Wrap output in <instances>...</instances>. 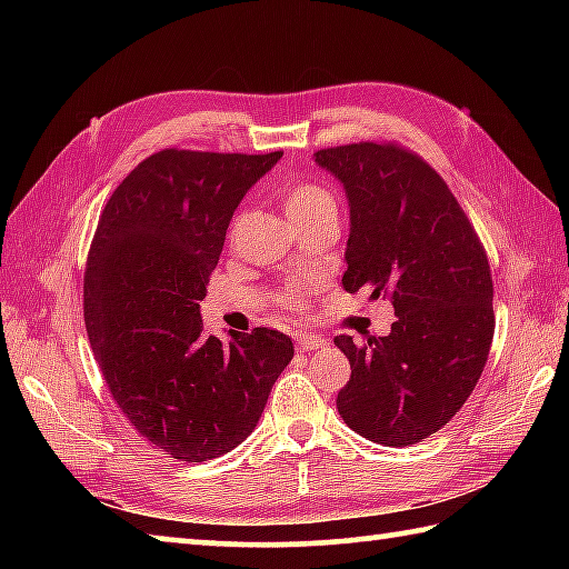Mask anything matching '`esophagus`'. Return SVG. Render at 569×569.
Returning a JSON list of instances; mask_svg holds the SVG:
<instances>
[{"label":"esophagus","instance_id":"esophagus-1","mask_svg":"<svg viewBox=\"0 0 569 569\" xmlns=\"http://www.w3.org/2000/svg\"><path fill=\"white\" fill-rule=\"evenodd\" d=\"M296 345H298L300 352H312V349L328 347V340H325V337H318V335H300Z\"/></svg>","mask_w":569,"mask_h":569}]
</instances>
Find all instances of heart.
I'll list each match as a JSON object with an SVG mask.
<instances>
[{
  "label": "heart",
  "instance_id": "heart-1",
  "mask_svg": "<svg viewBox=\"0 0 569 569\" xmlns=\"http://www.w3.org/2000/svg\"><path fill=\"white\" fill-rule=\"evenodd\" d=\"M281 202L283 210L291 222L300 220H310V217H320L328 212H337V202L332 198V192L328 188H322L318 183H308V180H298V183L286 186L281 192ZM303 300V293H291L288 303L293 308Z\"/></svg>",
  "mask_w": 569,
  "mask_h": 569
}]
</instances>
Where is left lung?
Wrapping results in <instances>:
<instances>
[{"label": "left lung", "instance_id": "left-lung-1", "mask_svg": "<svg viewBox=\"0 0 569 569\" xmlns=\"http://www.w3.org/2000/svg\"><path fill=\"white\" fill-rule=\"evenodd\" d=\"M316 163L349 202L347 293L389 296L386 337L340 335L352 367L337 410L361 438L386 447L438 432L485 371L493 340V286L475 227L432 168L398 147L349 143Z\"/></svg>", "mask_w": 569, "mask_h": 569}]
</instances>
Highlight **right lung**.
<instances>
[{"label": "right lung", "instance_id": "obj_1", "mask_svg": "<svg viewBox=\"0 0 569 569\" xmlns=\"http://www.w3.org/2000/svg\"><path fill=\"white\" fill-rule=\"evenodd\" d=\"M281 151L166 149L112 192L84 271V328L117 406L178 462L227 455L257 428L291 337L204 335L200 300L249 188Z\"/></svg>", "mask_w": 569, "mask_h": 569}]
</instances>
